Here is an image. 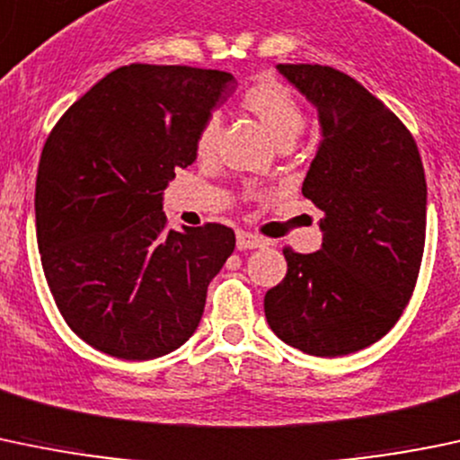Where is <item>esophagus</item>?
<instances>
[{
    "label": "esophagus",
    "mask_w": 460,
    "mask_h": 460,
    "mask_svg": "<svg viewBox=\"0 0 460 460\" xmlns=\"http://www.w3.org/2000/svg\"><path fill=\"white\" fill-rule=\"evenodd\" d=\"M265 245L263 239H259L257 234H252V232H236V248L239 250H252V248H261Z\"/></svg>",
    "instance_id": "1"
}]
</instances>
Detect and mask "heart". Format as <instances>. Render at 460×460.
<instances>
[{
	"mask_svg": "<svg viewBox=\"0 0 460 460\" xmlns=\"http://www.w3.org/2000/svg\"><path fill=\"white\" fill-rule=\"evenodd\" d=\"M241 108L248 115L261 124L270 132L279 146H292L305 128V112L299 99L295 97L286 84L277 79L263 77L252 84L243 94H241ZM221 121L217 115H210L201 124L197 135V155L201 159L215 157L217 146H219Z\"/></svg>",
	"mask_w": 460,
	"mask_h": 460,
	"instance_id": "1",
	"label": "heart"
}]
</instances>
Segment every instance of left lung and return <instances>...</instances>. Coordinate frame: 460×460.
I'll return each instance as SVG.
<instances>
[{"mask_svg":"<svg viewBox=\"0 0 460 460\" xmlns=\"http://www.w3.org/2000/svg\"><path fill=\"white\" fill-rule=\"evenodd\" d=\"M319 112L321 144L303 181L323 219L321 250H283L288 274L265 319L292 348L343 357L394 328L419 279L428 186L414 137L357 79L330 66L279 64Z\"/></svg>","mask_w":460,"mask_h":460,"instance_id":"1","label":"left lung"}]
</instances>
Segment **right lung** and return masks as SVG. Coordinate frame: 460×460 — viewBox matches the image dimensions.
<instances>
[{
	"label": "right lung",
	"instance_id": "add662e5",
	"mask_svg": "<svg viewBox=\"0 0 460 460\" xmlns=\"http://www.w3.org/2000/svg\"><path fill=\"white\" fill-rule=\"evenodd\" d=\"M232 93L224 70L121 66L46 139L35 186L41 265L66 323L99 352L148 361L195 334L234 232L168 230L164 190L197 159L201 124Z\"/></svg>",
	"mask_w": 460,
	"mask_h": 460
}]
</instances>
